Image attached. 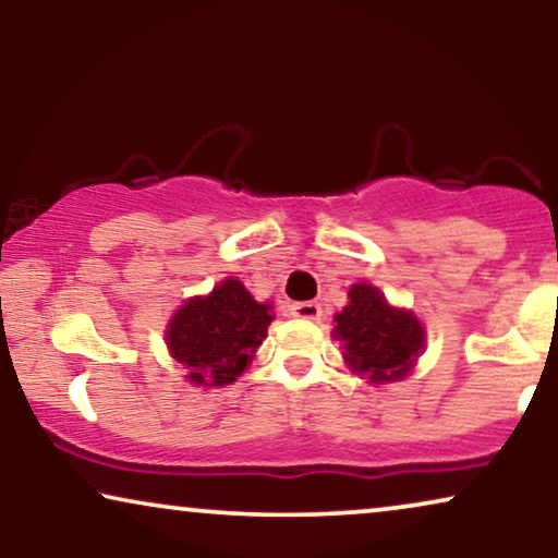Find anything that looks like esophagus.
Masks as SVG:
<instances>
[{
    "mask_svg": "<svg viewBox=\"0 0 558 558\" xmlns=\"http://www.w3.org/2000/svg\"><path fill=\"white\" fill-rule=\"evenodd\" d=\"M292 315L302 319H319L323 317V307H319L317 302H294Z\"/></svg>",
    "mask_w": 558,
    "mask_h": 558,
    "instance_id": "34e87169",
    "label": "esophagus"
}]
</instances>
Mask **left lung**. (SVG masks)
Segmentation results:
<instances>
[{"mask_svg":"<svg viewBox=\"0 0 558 558\" xmlns=\"http://www.w3.org/2000/svg\"><path fill=\"white\" fill-rule=\"evenodd\" d=\"M350 304L335 315V338L345 345V361L373 384L407 376L418 350L424 327L411 312L388 307L384 294L371 284L350 287Z\"/></svg>","mask_w":558,"mask_h":558,"instance_id":"left-lung-1","label":"left lung"}]
</instances>
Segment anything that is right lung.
<instances>
[{
    "label": "right lung",
    "mask_w": 558,
    "mask_h": 558,
    "mask_svg": "<svg viewBox=\"0 0 558 558\" xmlns=\"http://www.w3.org/2000/svg\"><path fill=\"white\" fill-rule=\"evenodd\" d=\"M274 319L239 279H226L208 296L182 304L167 327V345L197 386H228L251 363Z\"/></svg>",
    "instance_id": "obj_1"
}]
</instances>
